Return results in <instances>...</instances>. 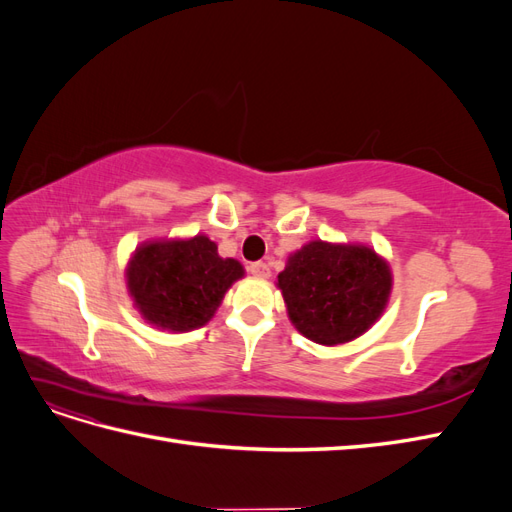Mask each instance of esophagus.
Instances as JSON below:
<instances>
[{
    "label": "esophagus",
    "instance_id": "34e87169",
    "mask_svg": "<svg viewBox=\"0 0 512 512\" xmlns=\"http://www.w3.org/2000/svg\"><path fill=\"white\" fill-rule=\"evenodd\" d=\"M250 273L254 277H258V280H267V277L271 275V269H269V265H265V262H252Z\"/></svg>",
    "mask_w": 512,
    "mask_h": 512
}]
</instances>
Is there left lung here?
Returning <instances> with one entry per match:
<instances>
[{
	"mask_svg": "<svg viewBox=\"0 0 512 512\" xmlns=\"http://www.w3.org/2000/svg\"><path fill=\"white\" fill-rule=\"evenodd\" d=\"M393 286L391 269L367 245L309 241L277 275L288 318L322 346L352 342L374 324Z\"/></svg>",
	"mask_w": 512,
	"mask_h": 512,
	"instance_id": "1",
	"label": "left lung"
}]
</instances>
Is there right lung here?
I'll return each mask as SVG.
<instances>
[{
    "label": "right lung",
    "mask_w": 512,
    "mask_h": 512,
    "mask_svg": "<svg viewBox=\"0 0 512 512\" xmlns=\"http://www.w3.org/2000/svg\"><path fill=\"white\" fill-rule=\"evenodd\" d=\"M243 273L239 260L222 258L209 237L196 235L145 241L128 262L126 280L149 324L183 333L207 324Z\"/></svg>",
    "instance_id": "right-lung-1"
}]
</instances>
